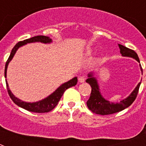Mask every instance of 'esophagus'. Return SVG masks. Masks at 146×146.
<instances>
[{"instance_id": "obj_1", "label": "esophagus", "mask_w": 146, "mask_h": 146, "mask_svg": "<svg viewBox=\"0 0 146 146\" xmlns=\"http://www.w3.org/2000/svg\"><path fill=\"white\" fill-rule=\"evenodd\" d=\"M86 77L85 76H80V77L78 78V80H79V82H84L85 81H86Z\"/></svg>"}]
</instances>
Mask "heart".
Segmentation results:
<instances>
[{"instance_id":"heart-1","label":"heart","mask_w":146,"mask_h":146,"mask_svg":"<svg viewBox=\"0 0 146 146\" xmlns=\"http://www.w3.org/2000/svg\"><path fill=\"white\" fill-rule=\"evenodd\" d=\"M88 54H90V53H91V50H88Z\"/></svg>"}]
</instances>
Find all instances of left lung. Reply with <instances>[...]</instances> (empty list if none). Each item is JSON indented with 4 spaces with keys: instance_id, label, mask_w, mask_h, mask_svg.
<instances>
[{
    "instance_id": "left-lung-1",
    "label": "left lung",
    "mask_w": 146,
    "mask_h": 146,
    "mask_svg": "<svg viewBox=\"0 0 146 146\" xmlns=\"http://www.w3.org/2000/svg\"><path fill=\"white\" fill-rule=\"evenodd\" d=\"M118 46H119L120 50H121L120 52L123 56L133 58L138 62H140L138 55L133 50L127 48L121 44H118ZM140 69H141L142 74H143V69H142L141 65H140ZM88 77L89 78H88L86 82H88L91 86V96L89 97L86 104H87L88 109L91 112L96 113V114L102 115H106L118 113V112L129 107L136 99L137 94H138L140 83H141V82H139L135 90L126 99L121 101L120 103H113L110 102L109 101L104 99L102 97L99 92V88L97 83V80L95 77H93V74H89Z\"/></svg>"
}]
</instances>
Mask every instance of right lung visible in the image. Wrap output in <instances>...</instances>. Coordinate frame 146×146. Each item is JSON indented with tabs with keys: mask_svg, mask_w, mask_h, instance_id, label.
I'll return each mask as SVG.
<instances>
[{
	"mask_svg": "<svg viewBox=\"0 0 146 146\" xmlns=\"http://www.w3.org/2000/svg\"><path fill=\"white\" fill-rule=\"evenodd\" d=\"M40 42L42 43H50L52 42V39L50 38V37L45 36H33L32 38H28L24 41H21V42H18L16 45H15L14 48L11 50V54H10L9 57L8 58L7 61L6 63V66H5V77L6 78V71H7V66L8 64L11 61L12 58L14 57L15 52L17 50V49L20 47L23 46V45L27 43H32V42ZM77 82V77H74L73 79L70 80L68 82H65L64 84H62L58 88L55 92L52 93L51 95L48 96V97L45 98L44 99H42V101L37 102L33 103H28L25 102L21 101L20 99H17L13 95L12 93L9 88V85L7 83V81L6 80V88H7L8 94L9 95L10 98L14 102L18 105L20 108H23V109L26 110L28 111L33 112V113H48V112L51 111L52 110H53L55 108V106L58 104L59 100L60 99L61 96H63L64 91L68 89L69 88L74 86Z\"/></svg>",
	"mask_w": 146,
	"mask_h": 146,
	"instance_id": "obj_1",
	"label": "right lung"
}]
</instances>
